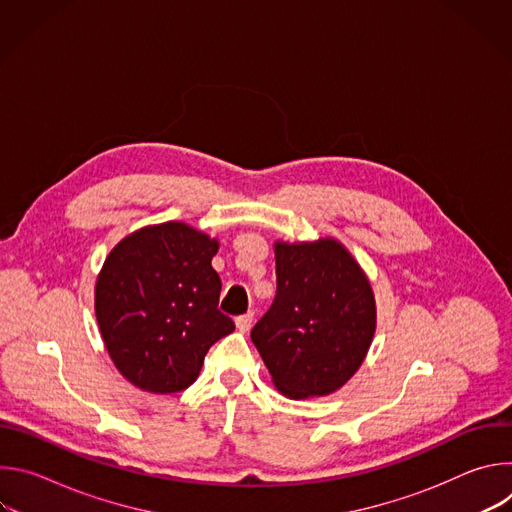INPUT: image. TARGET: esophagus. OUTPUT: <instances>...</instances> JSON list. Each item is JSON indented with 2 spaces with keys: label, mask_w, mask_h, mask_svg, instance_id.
Wrapping results in <instances>:
<instances>
[{
  "label": "esophagus",
  "mask_w": 512,
  "mask_h": 512,
  "mask_svg": "<svg viewBox=\"0 0 512 512\" xmlns=\"http://www.w3.org/2000/svg\"><path fill=\"white\" fill-rule=\"evenodd\" d=\"M235 324H237V330H239V332H247V330L251 328V324H253V312H247V314L239 316V318L235 320Z\"/></svg>",
  "instance_id": "1"
}]
</instances>
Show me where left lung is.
Segmentation results:
<instances>
[{"label": "left lung", "instance_id": "left-lung-1", "mask_svg": "<svg viewBox=\"0 0 512 512\" xmlns=\"http://www.w3.org/2000/svg\"><path fill=\"white\" fill-rule=\"evenodd\" d=\"M277 296L251 330L275 389L324 397L360 369L377 330L371 281L336 239L275 241Z\"/></svg>", "mask_w": 512, "mask_h": 512}]
</instances>
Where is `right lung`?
Segmentation results:
<instances>
[{
  "label": "right lung",
  "mask_w": 512,
  "mask_h": 512,
  "mask_svg": "<svg viewBox=\"0 0 512 512\" xmlns=\"http://www.w3.org/2000/svg\"><path fill=\"white\" fill-rule=\"evenodd\" d=\"M218 241L168 221L133 231L107 255L95 314L117 371L137 389L168 395L190 387L208 348L235 330L218 312Z\"/></svg>",
  "instance_id": "1"
}]
</instances>
